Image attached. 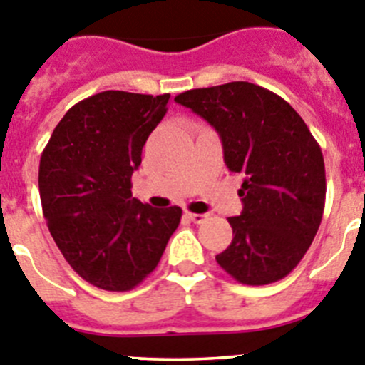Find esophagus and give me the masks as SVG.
<instances>
[{"label":"esophagus","instance_id":"esophagus-1","mask_svg":"<svg viewBox=\"0 0 365 365\" xmlns=\"http://www.w3.org/2000/svg\"><path fill=\"white\" fill-rule=\"evenodd\" d=\"M186 217H188V219L195 224L205 222V220L208 219V215H205V213H192V212H186Z\"/></svg>","mask_w":365,"mask_h":365}]
</instances>
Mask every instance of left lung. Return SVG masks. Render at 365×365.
I'll list each match as a JSON object with an SVG mask.
<instances>
[{
	"instance_id": "8db88e82",
	"label": "left lung",
	"mask_w": 365,
	"mask_h": 365,
	"mask_svg": "<svg viewBox=\"0 0 365 365\" xmlns=\"http://www.w3.org/2000/svg\"><path fill=\"white\" fill-rule=\"evenodd\" d=\"M220 135L224 163L242 173V213L230 217L233 240L215 257L248 286L284 279L312 246L326 202V168L319 143L280 96L248 81L179 93Z\"/></svg>"
}]
</instances>
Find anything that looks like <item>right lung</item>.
<instances>
[{
    "label": "right lung",
    "instance_id": "1",
    "mask_svg": "<svg viewBox=\"0 0 365 365\" xmlns=\"http://www.w3.org/2000/svg\"><path fill=\"white\" fill-rule=\"evenodd\" d=\"M170 93L106 90L73 105L39 163L50 235L81 279L128 292L159 264L180 222L179 206L152 208L132 197V173Z\"/></svg>",
    "mask_w": 365,
    "mask_h": 365
}]
</instances>
